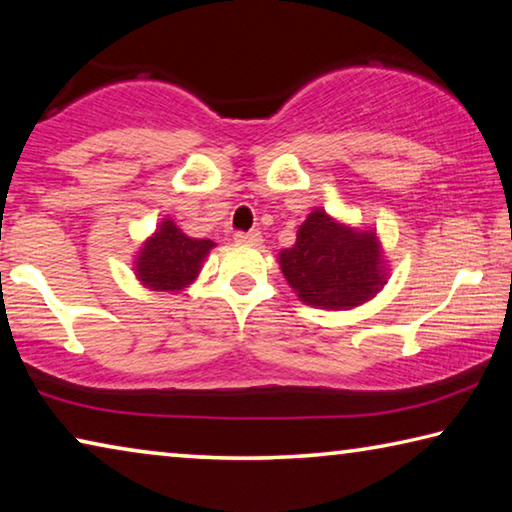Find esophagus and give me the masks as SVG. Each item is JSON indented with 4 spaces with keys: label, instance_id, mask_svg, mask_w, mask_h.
Masks as SVG:
<instances>
[{
    "label": "esophagus",
    "instance_id": "obj_1",
    "mask_svg": "<svg viewBox=\"0 0 512 512\" xmlns=\"http://www.w3.org/2000/svg\"><path fill=\"white\" fill-rule=\"evenodd\" d=\"M237 244H250V246H259L262 244V235H259L257 230H250V232H237L235 235Z\"/></svg>",
    "mask_w": 512,
    "mask_h": 512
}]
</instances>
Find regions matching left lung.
Instances as JSON below:
<instances>
[{
  "instance_id": "left-lung-1",
  "label": "left lung",
  "mask_w": 512,
  "mask_h": 512,
  "mask_svg": "<svg viewBox=\"0 0 512 512\" xmlns=\"http://www.w3.org/2000/svg\"><path fill=\"white\" fill-rule=\"evenodd\" d=\"M284 280L300 302L327 311L361 307L391 277L375 228H359L316 207L302 221L296 244L277 255Z\"/></svg>"
}]
</instances>
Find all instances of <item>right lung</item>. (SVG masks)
<instances>
[{
  "mask_svg": "<svg viewBox=\"0 0 512 512\" xmlns=\"http://www.w3.org/2000/svg\"><path fill=\"white\" fill-rule=\"evenodd\" d=\"M214 246L210 239L185 235L176 221L164 216L133 255V273L144 289L180 293L196 280Z\"/></svg>",
  "mask_w": 512,
  "mask_h": 512,
  "instance_id": "add662e5",
  "label": "right lung"
}]
</instances>
